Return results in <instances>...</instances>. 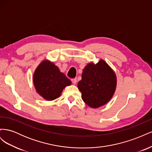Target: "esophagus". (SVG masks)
Masks as SVG:
<instances>
[{"label": "esophagus", "mask_w": 152, "mask_h": 152, "mask_svg": "<svg viewBox=\"0 0 152 152\" xmlns=\"http://www.w3.org/2000/svg\"><path fill=\"white\" fill-rule=\"evenodd\" d=\"M72 83L73 84H76V83H77V79H72Z\"/></svg>", "instance_id": "34e87169"}]
</instances>
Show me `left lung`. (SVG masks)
I'll use <instances>...</instances> for the list:
<instances>
[{"label": "left lung", "instance_id": "1", "mask_svg": "<svg viewBox=\"0 0 152 152\" xmlns=\"http://www.w3.org/2000/svg\"><path fill=\"white\" fill-rule=\"evenodd\" d=\"M117 78L114 72L104 60L89 63L83 70L78 88L82 99L91 108H98L108 103L116 89Z\"/></svg>", "mask_w": 152, "mask_h": 152}]
</instances>
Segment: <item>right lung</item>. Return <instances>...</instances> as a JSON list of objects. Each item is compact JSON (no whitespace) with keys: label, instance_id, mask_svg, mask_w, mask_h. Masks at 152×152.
<instances>
[{"label":"right lung","instance_id":"obj_1","mask_svg":"<svg viewBox=\"0 0 152 152\" xmlns=\"http://www.w3.org/2000/svg\"><path fill=\"white\" fill-rule=\"evenodd\" d=\"M34 83L37 92L42 98L51 101L59 97L63 89L71 84V81L54 63L44 61L34 73Z\"/></svg>","mask_w":152,"mask_h":152}]
</instances>
